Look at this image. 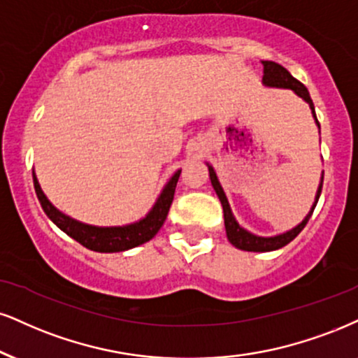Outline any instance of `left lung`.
<instances>
[{
  "instance_id": "obj_1",
  "label": "left lung",
  "mask_w": 358,
  "mask_h": 358,
  "mask_svg": "<svg viewBox=\"0 0 358 358\" xmlns=\"http://www.w3.org/2000/svg\"><path fill=\"white\" fill-rule=\"evenodd\" d=\"M264 83L266 86H275V88L294 90V92L299 94L300 98H303V100L308 103L310 108H312L313 116H315V122H317L318 127H320V123H318L317 115H315V108H313V101H312V98H310L308 90L305 88L303 83H300L299 80L294 78V76L288 73L287 68H283L282 64H278L275 62H264ZM208 171H210V180H212L215 192H217V195L222 201L223 218H225V230H227L228 240H230V243L235 245L236 248L247 250V252H272V250H278V248L285 247L287 243H290L292 240H294L295 236L303 230L305 225H307V222L310 220V217H312L313 210H315V206H317L318 198H320L322 185H324V176H322L320 187H318V192H317V196H315V203H313L312 210H310V213L307 215V217H305V220L300 223L299 227H295L294 230L287 231V234H283V235L264 238V236H257V235L248 234L247 230H243V228L240 227L238 223H236L234 215H231L230 205H228L225 192H223L222 185H220V182H218V178H217V175H215L213 168L208 166Z\"/></svg>"
}]
</instances>
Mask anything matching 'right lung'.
<instances>
[{
  "mask_svg": "<svg viewBox=\"0 0 358 358\" xmlns=\"http://www.w3.org/2000/svg\"><path fill=\"white\" fill-rule=\"evenodd\" d=\"M180 171L171 176V180L168 182L165 190L158 198V201L155 203L153 210L150 212L143 220L133 225L127 227H111V228H100V227H90L85 223H80L73 218L66 217L62 212L55 208L50 203L48 198L45 196V193L41 192L40 183H38L36 176L33 173V183H34V192H36L38 200L45 210V213L48 215L50 220L55 223L56 227L62 228L66 235H70L71 238H75L76 242L83 245V247L93 250V252H101V253H110V252H123V250L138 247V245L148 242L155 235L158 234L163 222L166 220L168 210H170L171 201H173L175 188L178 183Z\"/></svg>",
  "mask_w": 358,
  "mask_h": 358,
  "instance_id": "add662e5",
  "label": "right lung"
}]
</instances>
